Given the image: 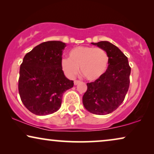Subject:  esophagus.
I'll return each instance as SVG.
<instances>
[{"label": "esophagus", "mask_w": 154, "mask_h": 154, "mask_svg": "<svg viewBox=\"0 0 154 154\" xmlns=\"http://www.w3.org/2000/svg\"><path fill=\"white\" fill-rule=\"evenodd\" d=\"M80 81H77V80H75V81H74V85H78V84H79V83H80Z\"/></svg>", "instance_id": "esophagus-1"}]
</instances>
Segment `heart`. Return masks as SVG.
<instances>
[{"label": "heart", "instance_id": "heart-1", "mask_svg": "<svg viewBox=\"0 0 154 154\" xmlns=\"http://www.w3.org/2000/svg\"><path fill=\"white\" fill-rule=\"evenodd\" d=\"M109 66V56L102 48L77 46L69 52V58L61 61V66L66 76L72 79L79 72L88 81H96L106 72Z\"/></svg>", "mask_w": 154, "mask_h": 154}]
</instances>
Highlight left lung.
I'll use <instances>...</instances> for the list:
<instances>
[{"mask_svg": "<svg viewBox=\"0 0 154 154\" xmlns=\"http://www.w3.org/2000/svg\"><path fill=\"white\" fill-rule=\"evenodd\" d=\"M106 52L109 66L104 74L94 82L87 83L83 104L90 113L109 114L123 102L130 85L131 68L128 57L116 46L109 41L92 43Z\"/></svg>", "mask_w": 154, "mask_h": 154, "instance_id": "left-lung-1", "label": "left lung"}]
</instances>
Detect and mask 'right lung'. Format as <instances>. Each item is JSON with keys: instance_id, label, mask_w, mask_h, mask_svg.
<instances>
[{"instance_id": "1", "label": "right lung", "mask_w": 154, "mask_h": 154, "mask_svg": "<svg viewBox=\"0 0 154 154\" xmlns=\"http://www.w3.org/2000/svg\"><path fill=\"white\" fill-rule=\"evenodd\" d=\"M66 43L47 41L28 52L20 66L18 89L26 108L38 116L51 114L61 107L63 93L73 88L61 66Z\"/></svg>"}]
</instances>
